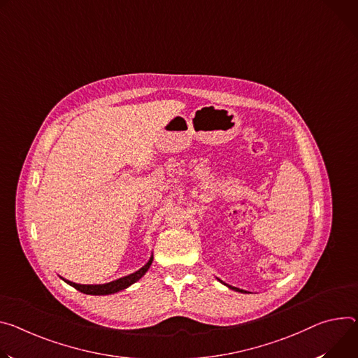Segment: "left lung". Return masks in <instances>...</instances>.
<instances>
[{"label":"left lung","instance_id":"1","mask_svg":"<svg viewBox=\"0 0 358 358\" xmlns=\"http://www.w3.org/2000/svg\"><path fill=\"white\" fill-rule=\"evenodd\" d=\"M220 282H222L224 285H227V287H229V288H231V289H234V291H238V292H247V291H244V289H240V288H237V287H233V285H229V284H225L224 281H221L220 278H217Z\"/></svg>","mask_w":358,"mask_h":358}]
</instances>
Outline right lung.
I'll return each mask as SVG.
<instances>
[{
	"label": "right lung",
	"mask_w": 358,
	"mask_h": 358,
	"mask_svg": "<svg viewBox=\"0 0 358 358\" xmlns=\"http://www.w3.org/2000/svg\"><path fill=\"white\" fill-rule=\"evenodd\" d=\"M152 255L150 257V259L147 262L145 266H143L138 271L129 274V275H125V277H121L118 280H114V281H110V282H106V284H77V282H73L70 280H66L62 278L64 281H66L67 284H70L71 287H74L76 289L84 292V294H90V296H108V294H114V292H118L121 289H125L128 288L131 284L137 282L150 268L151 263H152Z\"/></svg>",
	"instance_id": "1"
}]
</instances>
